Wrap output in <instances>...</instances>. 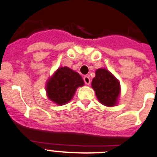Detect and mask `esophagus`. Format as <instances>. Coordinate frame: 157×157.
Instances as JSON below:
<instances>
[{
  "label": "esophagus",
  "instance_id": "obj_1",
  "mask_svg": "<svg viewBox=\"0 0 157 157\" xmlns=\"http://www.w3.org/2000/svg\"><path fill=\"white\" fill-rule=\"evenodd\" d=\"M84 81H85V85H90V82H91V81H90V76H84Z\"/></svg>",
  "mask_w": 157,
  "mask_h": 157
}]
</instances>
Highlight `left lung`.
Masks as SVG:
<instances>
[{
    "label": "left lung",
    "instance_id": "8db88e82",
    "mask_svg": "<svg viewBox=\"0 0 157 157\" xmlns=\"http://www.w3.org/2000/svg\"><path fill=\"white\" fill-rule=\"evenodd\" d=\"M95 74L91 85L99 102L108 107L117 105L121 94L119 81L109 71L103 67L97 69Z\"/></svg>",
    "mask_w": 157,
    "mask_h": 157
}]
</instances>
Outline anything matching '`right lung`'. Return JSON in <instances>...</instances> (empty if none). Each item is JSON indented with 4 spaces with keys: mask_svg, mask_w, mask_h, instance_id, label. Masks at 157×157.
<instances>
[{
    "mask_svg": "<svg viewBox=\"0 0 157 157\" xmlns=\"http://www.w3.org/2000/svg\"><path fill=\"white\" fill-rule=\"evenodd\" d=\"M85 85L78 72L68 67H60L48 79L46 92L48 99L58 105L69 102L78 87Z\"/></svg>",
    "mask_w": 157,
    "mask_h": 157,
    "instance_id": "1",
    "label": "right lung"
}]
</instances>
